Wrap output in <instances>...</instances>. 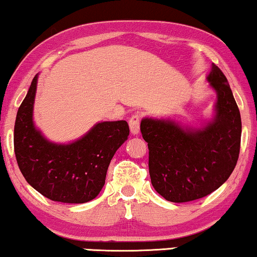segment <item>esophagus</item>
<instances>
[{"mask_svg":"<svg viewBox=\"0 0 257 257\" xmlns=\"http://www.w3.org/2000/svg\"><path fill=\"white\" fill-rule=\"evenodd\" d=\"M140 115L139 113H134L131 118H129V128H131V133L133 135H138L140 133Z\"/></svg>","mask_w":257,"mask_h":257,"instance_id":"obj_1","label":"esophagus"}]
</instances>
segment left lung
<instances>
[{
	"label": "left lung",
	"instance_id": "8db88e82",
	"mask_svg": "<svg viewBox=\"0 0 257 257\" xmlns=\"http://www.w3.org/2000/svg\"><path fill=\"white\" fill-rule=\"evenodd\" d=\"M206 79L217 100L213 117L200 128L153 117L142 118L140 126L148 144L153 187L173 203L196 200L216 191L238 160L241 113L228 79L215 64Z\"/></svg>",
	"mask_w": 257,
	"mask_h": 257
}]
</instances>
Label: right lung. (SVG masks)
<instances>
[{
	"instance_id": "add662e5",
	"label": "right lung",
	"mask_w": 257,
	"mask_h": 257,
	"mask_svg": "<svg viewBox=\"0 0 257 257\" xmlns=\"http://www.w3.org/2000/svg\"><path fill=\"white\" fill-rule=\"evenodd\" d=\"M37 85L38 74L18 110L14 126V151L22 175L53 201L83 204L95 199L105 184L110 161L128 139V123L99 122L70 144L51 142L33 121Z\"/></svg>"
}]
</instances>
